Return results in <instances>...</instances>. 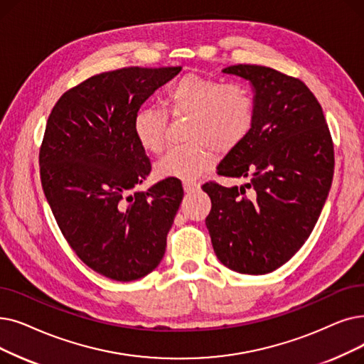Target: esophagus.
Returning <instances> with one entry per match:
<instances>
[{"label":"esophagus","instance_id":"1","mask_svg":"<svg viewBox=\"0 0 364 364\" xmlns=\"http://www.w3.org/2000/svg\"><path fill=\"white\" fill-rule=\"evenodd\" d=\"M183 188H184L186 193H193V192H196L198 188H199V184L195 183V181H184L183 183Z\"/></svg>","mask_w":364,"mask_h":364}]
</instances>
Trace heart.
Instances as JSON below:
<instances>
[{
  "instance_id": "1",
  "label": "heart",
  "mask_w": 364,
  "mask_h": 364,
  "mask_svg": "<svg viewBox=\"0 0 364 364\" xmlns=\"http://www.w3.org/2000/svg\"><path fill=\"white\" fill-rule=\"evenodd\" d=\"M165 109L187 117L184 146L168 150L154 165L159 178L192 181L213 168L215 150L228 153L248 136L256 116L251 92L238 83L188 73L166 87ZM136 143L147 153H161L165 144V116L153 107L138 108L132 119Z\"/></svg>"
}]
</instances>
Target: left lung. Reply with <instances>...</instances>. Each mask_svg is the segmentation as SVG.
Listing matches in <instances>:
<instances>
[{
	"mask_svg": "<svg viewBox=\"0 0 364 364\" xmlns=\"http://www.w3.org/2000/svg\"><path fill=\"white\" fill-rule=\"evenodd\" d=\"M223 73L250 82L256 116L217 171L250 181L203 184L213 203L205 225L221 263L262 275L289 262L309 238L333 178V144L321 105L299 78L242 64Z\"/></svg>",
	"mask_w": 364,
	"mask_h": 364,
	"instance_id": "left-lung-1",
	"label": "left lung"
}]
</instances>
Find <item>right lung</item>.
Returning a JSON list of instances; mask_svg holds the SVG:
<instances>
[{"mask_svg":"<svg viewBox=\"0 0 364 364\" xmlns=\"http://www.w3.org/2000/svg\"><path fill=\"white\" fill-rule=\"evenodd\" d=\"M180 71L131 67L93 75L62 95L47 120L40 149L46 199L75 255L109 279L143 278L165 255L183 187L166 178L131 193L151 169L132 119Z\"/></svg>","mask_w":364,"mask_h":364,"instance_id":"1","label":"right lung"}]
</instances>
